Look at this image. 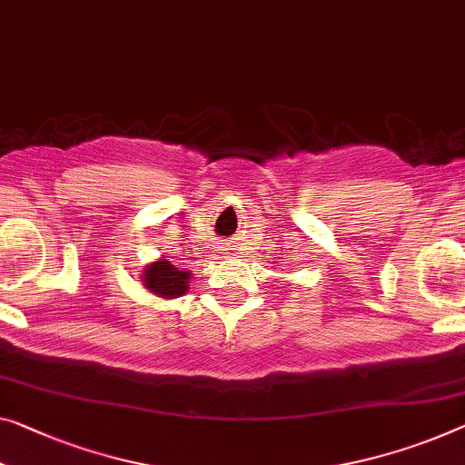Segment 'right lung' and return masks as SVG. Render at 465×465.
I'll return each instance as SVG.
<instances>
[{
	"label": "right lung",
	"mask_w": 465,
	"mask_h": 465,
	"mask_svg": "<svg viewBox=\"0 0 465 465\" xmlns=\"http://www.w3.org/2000/svg\"><path fill=\"white\" fill-rule=\"evenodd\" d=\"M141 282L149 292L162 299L183 297L191 287V270L176 268L168 260H155L143 266Z\"/></svg>",
	"instance_id": "right-lung-1"
}]
</instances>
